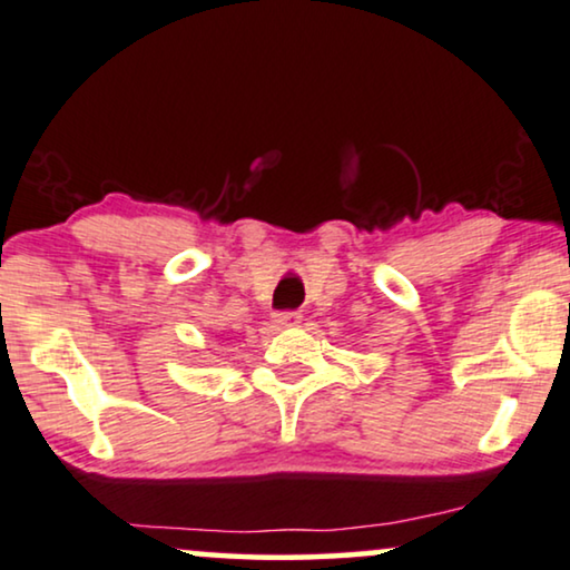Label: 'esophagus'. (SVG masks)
<instances>
[{
    "label": "esophagus",
    "mask_w": 570,
    "mask_h": 570,
    "mask_svg": "<svg viewBox=\"0 0 570 570\" xmlns=\"http://www.w3.org/2000/svg\"><path fill=\"white\" fill-rule=\"evenodd\" d=\"M299 321H302L299 309H286V313L276 315V325H281V328H286V325H297Z\"/></svg>",
    "instance_id": "obj_1"
}]
</instances>
